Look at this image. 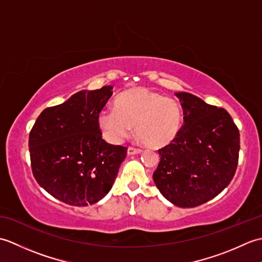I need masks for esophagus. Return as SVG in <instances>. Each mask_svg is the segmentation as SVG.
Listing matches in <instances>:
<instances>
[{
    "mask_svg": "<svg viewBox=\"0 0 262 262\" xmlns=\"http://www.w3.org/2000/svg\"><path fill=\"white\" fill-rule=\"evenodd\" d=\"M142 152V148L140 147H134V146H129L127 149V153L128 155H133V154H138Z\"/></svg>",
    "mask_w": 262,
    "mask_h": 262,
    "instance_id": "esophagus-1",
    "label": "esophagus"
}]
</instances>
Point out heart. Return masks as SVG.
<instances>
[{"instance_id":"1","label":"heart","mask_w":262,"mask_h":262,"mask_svg":"<svg viewBox=\"0 0 262 262\" xmlns=\"http://www.w3.org/2000/svg\"><path fill=\"white\" fill-rule=\"evenodd\" d=\"M116 109H103L98 122L104 137L120 143L130 134L133 126L141 140L151 146H163L178 135L181 125V110L173 99L138 88L119 94Z\"/></svg>"}]
</instances>
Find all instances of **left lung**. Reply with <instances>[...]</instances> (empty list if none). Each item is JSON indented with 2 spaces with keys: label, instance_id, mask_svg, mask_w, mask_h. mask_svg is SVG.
<instances>
[{
  "label": "left lung",
  "instance_id": "1",
  "mask_svg": "<svg viewBox=\"0 0 262 262\" xmlns=\"http://www.w3.org/2000/svg\"><path fill=\"white\" fill-rule=\"evenodd\" d=\"M176 96L183 125L174 140L159 149L153 180L172 204L196 207L230 185L238 162L240 133L225 109L187 92Z\"/></svg>",
  "mask_w": 262,
  "mask_h": 262
}]
</instances>
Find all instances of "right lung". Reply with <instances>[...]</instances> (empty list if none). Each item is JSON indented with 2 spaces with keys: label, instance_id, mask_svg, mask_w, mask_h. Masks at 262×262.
<instances>
[{
  "label": "right lung",
  "instance_id": "right-lung-1",
  "mask_svg": "<svg viewBox=\"0 0 262 262\" xmlns=\"http://www.w3.org/2000/svg\"><path fill=\"white\" fill-rule=\"evenodd\" d=\"M113 86L83 90L38 116L29 134L32 174L53 197L72 206L92 205L113 187L127 147L102 138L98 117Z\"/></svg>",
  "mask_w": 262,
  "mask_h": 262
}]
</instances>
